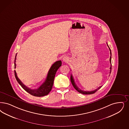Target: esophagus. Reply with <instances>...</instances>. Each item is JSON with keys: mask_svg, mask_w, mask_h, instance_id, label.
I'll return each instance as SVG.
<instances>
[{"mask_svg": "<svg viewBox=\"0 0 129 129\" xmlns=\"http://www.w3.org/2000/svg\"><path fill=\"white\" fill-rule=\"evenodd\" d=\"M63 61L64 62H67L68 61V58L67 57H64L63 58Z\"/></svg>", "mask_w": 129, "mask_h": 129, "instance_id": "obj_1", "label": "esophagus"}]
</instances>
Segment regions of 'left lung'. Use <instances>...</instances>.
I'll return each mask as SVG.
<instances>
[{
    "instance_id": "8db88e82",
    "label": "left lung",
    "mask_w": 129,
    "mask_h": 129,
    "mask_svg": "<svg viewBox=\"0 0 129 129\" xmlns=\"http://www.w3.org/2000/svg\"><path fill=\"white\" fill-rule=\"evenodd\" d=\"M107 46H108V47H109V48L110 51V54H111V56H110V63H111V67H110V73L111 74V49L109 48V46L108 45V44H107ZM71 83H72V84L73 86L74 87V88H75V89H76L79 92H80V93L83 94H86H86H91L94 93L95 92H96L98 90H99V89H100V88L102 87V86H100L97 89H95V90H94L90 91H83V90H82L80 89H79V88L76 86L75 82V81H74V79H73V76L71 75Z\"/></svg>"
}]
</instances>
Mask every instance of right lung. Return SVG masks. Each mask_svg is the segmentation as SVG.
<instances>
[{
    "instance_id": "add662e5",
    "label": "right lung",
    "mask_w": 129,
    "mask_h": 129,
    "mask_svg": "<svg viewBox=\"0 0 129 129\" xmlns=\"http://www.w3.org/2000/svg\"><path fill=\"white\" fill-rule=\"evenodd\" d=\"M17 54L16 55L15 61H14V68H16V60ZM61 61L58 60L57 61L52 64L51 67H50L49 70L46 80L43 83V84L40 86V87L36 89H31L27 87L24 84H23L21 81L18 78L17 75V73L16 71H15V76L16 79L17 80L18 83L22 87L23 89L26 90L27 92L31 94L32 95L36 97H42L45 95H47L49 93V92L51 91L52 88V86L53 85L54 80L55 76L56 73L57 71L58 68L61 66Z\"/></svg>"
}]
</instances>
